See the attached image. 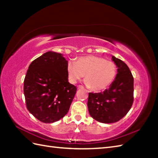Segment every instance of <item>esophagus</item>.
I'll list each match as a JSON object with an SVG mask.
<instances>
[{
	"instance_id": "1",
	"label": "esophagus",
	"mask_w": 158,
	"mask_h": 158,
	"mask_svg": "<svg viewBox=\"0 0 158 158\" xmlns=\"http://www.w3.org/2000/svg\"><path fill=\"white\" fill-rule=\"evenodd\" d=\"M77 88H78V89H83V87L82 86V85H78V86H77Z\"/></svg>"
}]
</instances>
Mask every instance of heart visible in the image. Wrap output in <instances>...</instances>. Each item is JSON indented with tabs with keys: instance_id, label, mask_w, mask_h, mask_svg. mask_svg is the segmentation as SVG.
<instances>
[{
	"instance_id": "b5f03b06",
	"label": "heart",
	"mask_w": 158,
	"mask_h": 158,
	"mask_svg": "<svg viewBox=\"0 0 158 158\" xmlns=\"http://www.w3.org/2000/svg\"><path fill=\"white\" fill-rule=\"evenodd\" d=\"M67 73L70 83H75L85 75V84L93 91H101L111 84L115 78V63L95 56L80 57L76 62L67 64Z\"/></svg>"
}]
</instances>
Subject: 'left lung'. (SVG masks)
I'll use <instances>...</instances> for the list:
<instances>
[{
  "instance_id": "left-lung-1",
  "label": "left lung",
  "mask_w": 158,
  "mask_h": 158,
  "mask_svg": "<svg viewBox=\"0 0 158 158\" xmlns=\"http://www.w3.org/2000/svg\"><path fill=\"white\" fill-rule=\"evenodd\" d=\"M117 68L115 79L103 92L89 93L88 107L92 118L104 123H115L122 119L132 107L134 78L122 60L112 56Z\"/></svg>"
}]
</instances>
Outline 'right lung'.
I'll return each instance as SVG.
<instances>
[{
  "label": "right lung",
  "instance_id": "add662e5",
  "mask_svg": "<svg viewBox=\"0 0 158 158\" xmlns=\"http://www.w3.org/2000/svg\"><path fill=\"white\" fill-rule=\"evenodd\" d=\"M68 61L62 53L48 52L30 64L23 81L29 112L43 123H53L69 112L77 88L70 84Z\"/></svg>",
  "mask_w": 158,
  "mask_h": 158
}]
</instances>
